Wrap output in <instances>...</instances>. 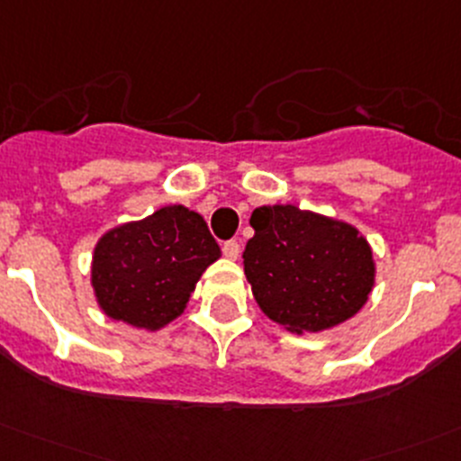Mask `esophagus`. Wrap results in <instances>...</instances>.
<instances>
[{"instance_id": "obj_1", "label": "esophagus", "mask_w": 461, "mask_h": 461, "mask_svg": "<svg viewBox=\"0 0 461 461\" xmlns=\"http://www.w3.org/2000/svg\"><path fill=\"white\" fill-rule=\"evenodd\" d=\"M221 251H223V256L228 258V260H238V258H240V242H238V240H228V242H223Z\"/></svg>"}]
</instances>
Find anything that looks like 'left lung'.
I'll return each instance as SVG.
<instances>
[{"label":"left lung","mask_w":461,"mask_h":461,"mask_svg":"<svg viewBox=\"0 0 461 461\" xmlns=\"http://www.w3.org/2000/svg\"><path fill=\"white\" fill-rule=\"evenodd\" d=\"M244 249V274L262 312L292 332L353 317L374 287V256L357 228L296 205H262Z\"/></svg>","instance_id":"8db88e82"}]
</instances>
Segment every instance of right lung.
Returning a JSON list of instances; mask_svg holds the SVG:
<instances>
[{
	"label": "right lung",
	"instance_id": "1",
	"mask_svg": "<svg viewBox=\"0 0 461 461\" xmlns=\"http://www.w3.org/2000/svg\"><path fill=\"white\" fill-rule=\"evenodd\" d=\"M219 256L201 214L167 205L99 240L92 287L111 319L158 330L185 310L196 280Z\"/></svg>",
	"mask_w": 461,
	"mask_h": 461
}]
</instances>
